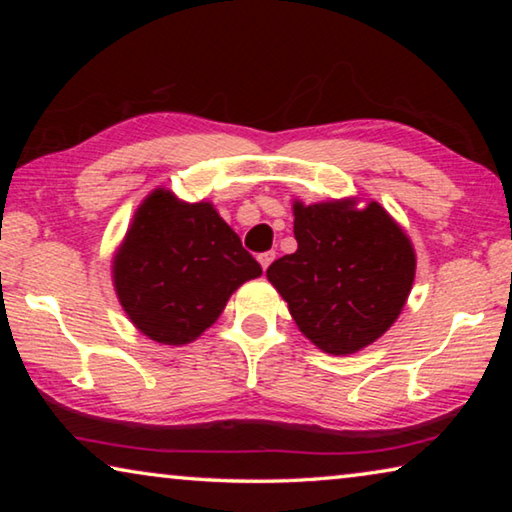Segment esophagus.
<instances>
[{"instance_id":"esophagus-1","label":"esophagus","mask_w":512,"mask_h":512,"mask_svg":"<svg viewBox=\"0 0 512 512\" xmlns=\"http://www.w3.org/2000/svg\"><path fill=\"white\" fill-rule=\"evenodd\" d=\"M257 259H259V264H262V268L266 271V268L271 266V262L275 259V253H264V255H259Z\"/></svg>"}]
</instances>
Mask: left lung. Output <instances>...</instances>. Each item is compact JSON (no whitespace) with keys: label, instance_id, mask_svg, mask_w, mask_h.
<instances>
[{"label":"left lung","instance_id":"8db88e82","mask_svg":"<svg viewBox=\"0 0 512 512\" xmlns=\"http://www.w3.org/2000/svg\"><path fill=\"white\" fill-rule=\"evenodd\" d=\"M298 250L266 277L289 305L302 334L332 357L375 343L400 318L415 280L409 235L377 201L305 205L293 201Z\"/></svg>","mask_w":512,"mask_h":512}]
</instances>
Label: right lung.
Listing matches in <instances>:
<instances>
[{
	"instance_id": "right-lung-1",
	"label": "right lung",
	"mask_w": 512,
	"mask_h": 512,
	"mask_svg": "<svg viewBox=\"0 0 512 512\" xmlns=\"http://www.w3.org/2000/svg\"><path fill=\"white\" fill-rule=\"evenodd\" d=\"M110 271L121 309L144 336L187 345L262 266L210 201L187 203L155 187L135 210Z\"/></svg>"
}]
</instances>
